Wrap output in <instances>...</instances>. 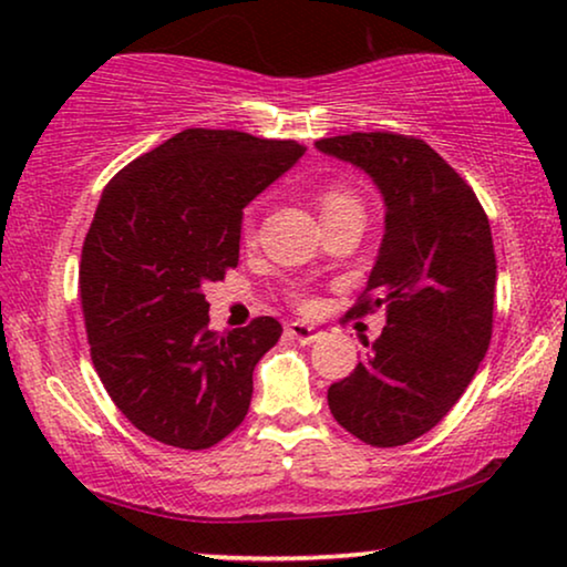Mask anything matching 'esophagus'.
Wrapping results in <instances>:
<instances>
[{"label": "esophagus", "mask_w": 567, "mask_h": 567, "mask_svg": "<svg viewBox=\"0 0 567 567\" xmlns=\"http://www.w3.org/2000/svg\"><path fill=\"white\" fill-rule=\"evenodd\" d=\"M286 332H289L293 340H299V343H315V340L320 338V332H317L312 324H305V322H291L289 328H286Z\"/></svg>", "instance_id": "1"}]
</instances>
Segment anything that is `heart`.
<instances>
[{"label": "heart", "mask_w": 567, "mask_h": 567, "mask_svg": "<svg viewBox=\"0 0 567 567\" xmlns=\"http://www.w3.org/2000/svg\"><path fill=\"white\" fill-rule=\"evenodd\" d=\"M346 212H361L359 198H355L348 188H343V185H328V188L320 193V216L324 219V216H336V214H346ZM243 235H245V239L252 237L250 216H247L243 224Z\"/></svg>", "instance_id": "obj_1"}]
</instances>
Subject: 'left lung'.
Masks as SVG:
<instances>
[{
    "instance_id": "8db88e82",
    "label": "left lung",
    "mask_w": 567,
    "mask_h": 567,
    "mask_svg": "<svg viewBox=\"0 0 567 567\" xmlns=\"http://www.w3.org/2000/svg\"><path fill=\"white\" fill-rule=\"evenodd\" d=\"M367 173L384 200V237L351 315L386 309V324L351 377L328 390L348 433L402 446L456 405L493 332L495 252L467 183L429 144L374 131L315 142Z\"/></svg>"
}]
</instances>
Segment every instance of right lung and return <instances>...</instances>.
<instances>
[{
	"instance_id": "add662e5",
	"label": "right lung",
	"mask_w": 567,
	"mask_h": 567,
	"mask_svg": "<svg viewBox=\"0 0 567 567\" xmlns=\"http://www.w3.org/2000/svg\"><path fill=\"white\" fill-rule=\"evenodd\" d=\"M305 146L185 128L105 185L84 237L80 293L92 363L123 415L177 449H208L245 421L252 371L284 328L208 330L204 286L237 268L243 208Z\"/></svg>"
}]
</instances>
